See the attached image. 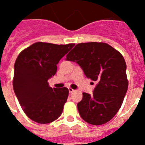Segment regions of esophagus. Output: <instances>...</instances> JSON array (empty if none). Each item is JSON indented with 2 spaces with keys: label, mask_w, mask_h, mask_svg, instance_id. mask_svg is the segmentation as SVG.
Returning <instances> with one entry per match:
<instances>
[{
  "label": "esophagus",
  "mask_w": 145,
  "mask_h": 145,
  "mask_svg": "<svg viewBox=\"0 0 145 145\" xmlns=\"http://www.w3.org/2000/svg\"><path fill=\"white\" fill-rule=\"evenodd\" d=\"M68 89H69V92H70V93H72V92H73L74 91V89H72V88H68Z\"/></svg>",
  "instance_id": "34e87169"
}]
</instances>
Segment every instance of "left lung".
I'll use <instances>...</instances> for the list:
<instances>
[{
  "label": "left lung",
  "mask_w": 145,
  "mask_h": 145,
  "mask_svg": "<svg viewBox=\"0 0 145 145\" xmlns=\"http://www.w3.org/2000/svg\"><path fill=\"white\" fill-rule=\"evenodd\" d=\"M66 57L78 64L88 78L97 82L91 95L84 92L77 105L80 117L96 125L110 121L122 105L129 86L122 54L106 43L89 42L77 44Z\"/></svg>",
  "instance_id": "8db88e82"
}]
</instances>
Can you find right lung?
<instances>
[{
	"instance_id": "add662e5",
	"label": "right lung",
	"mask_w": 145,
	"mask_h": 145,
	"mask_svg": "<svg viewBox=\"0 0 145 145\" xmlns=\"http://www.w3.org/2000/svg\"><path fill=\"white\" fill-rule=\"evenodd\" d=\"M74 46L36 42L16 58L13 88L23 111L35 122L49 123L61 116L68 88H52L48 80L57 72L59 60Z\"/></svg>"
}]
</instances>
